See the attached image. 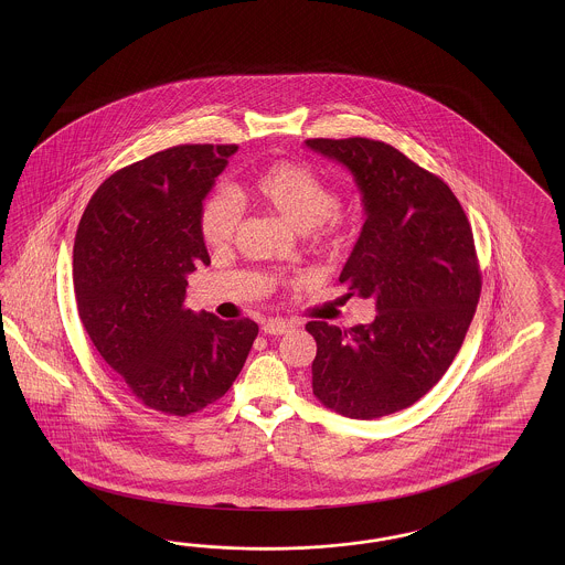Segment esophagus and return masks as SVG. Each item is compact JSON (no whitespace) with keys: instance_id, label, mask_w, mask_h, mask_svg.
Returning a JSON list of instances; mask_svg holds the SVG:
<instances>
[{"instance_id":"obj_1","label":"esophagus","mask_w":565,"mask_h":565,"mask_svg":"<svg viewBox=\"0 0 565 565\" xmlns=\"http://www.w3.org/2000/svg\"><path fill=\"white\" fill-rule=\"evenodd\" d=\"M290 329V323H286L284 319H269V321L263 323V331H265L267 335H284V333H288Z\"/></svg>"}]
</instances>
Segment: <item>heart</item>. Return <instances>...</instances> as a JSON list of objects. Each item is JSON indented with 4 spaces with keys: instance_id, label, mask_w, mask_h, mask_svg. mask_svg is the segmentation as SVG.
Wrapping results in <instances>:
<instances>
[{
    "instance_id": "obj_1",
    "label": "heart",
    "mask_w": 565,
    "mask_h": 565,
    "mask_svg": "<svg viewBox=\"0 0 565 565\" xmlns=\"http://www.w3.org/2000/svg\"><path fill=\"white\" fill-rule=\"evenodd\" d=\"M239 199L271 211L319 242H333L342 236V217L335 213L340 205L338 192L305 163L279 161L258 171L239 190ZM238 223V205L227 194H213L201 206L199 227L211 248L230 246L236 238Z\"/></svg>"
}]
</instances>
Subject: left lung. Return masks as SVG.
I'll list each match as a JSON object with an SVG mask.
<instances>
[{
    "instance_id": "left-lung-1",
    "label": "left lung",
    "mask_w": 565,
    "mask_h": 565,
    "mask_svg": "<svg viewBox=\"0 0 565 565\" xmlns=\"http://www.w3.org/2000/svg\"><path fill=\"white\" fill-rule=\"evenodd\" d=\"M352 171L366 222L343 265L348 296L373 298L371 326L310 321L312 394L348 418L373 420L418 402L462 348L480 298L475 238L444 180L371 138H308Z\"/></svg>"
}]
</instances>
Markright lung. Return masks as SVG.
<instances>
[{"label": "right lung", "mask_w": 565, "mask_h": 565, "mask_svg": "<svg viewBox=\"0 0 565 565\" xmlns=\"http://www.w3.org/2000/svg\"><path fill=\"white\" fill-rule=\"evenodd\" d=\"M236 145H180L109 175L74 239V294L103 360L147 408L189 416L217 402L257 338L250 319L184 307L209 265L199 215Z\"/></svg>", "instance_id": "right-lung-1"}]
</instances>
